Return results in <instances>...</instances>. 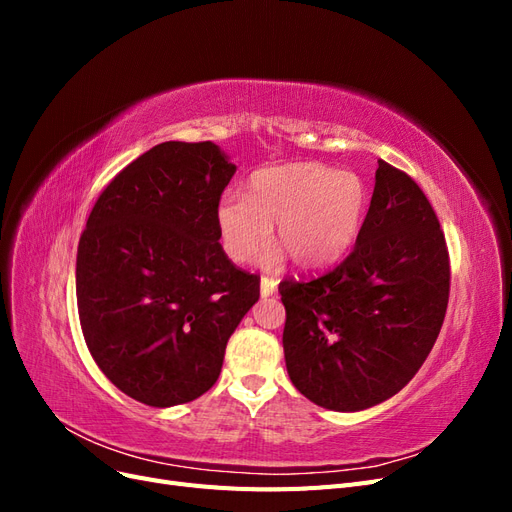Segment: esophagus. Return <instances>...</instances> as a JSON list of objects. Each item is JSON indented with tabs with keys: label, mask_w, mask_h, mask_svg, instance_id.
Segmentation results:
<instances>
[{
	"label": "esophagus",
	"mask_w": 512,
	"mask_h": 512,
	"mask_svg": "<svg viewBox=\"0 0 512 512\" xmlns=\"http://www.w3.org/2000/svg\"><path fill=\"white\" fill-rule=\"evenodd\" d=\"M275 290H277V280H273V277L262 275L260 277V297H271Z\"/></svg>",
	"instance_id": "obj_1"
}]
</instances>
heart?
<instances>
[{
	"instance_id": "b5f03b06",
	"label": "heart",
	"mask_w": 512,
	"mask_h": 512,
	"mask_svg": "<svg viewBox=\"0 0 512 512\" xmlns=\"http://www.w3.org/2000/svg\"><path fill=\"white\" fill-rule=\"evenodd\" d=\"M367 211L365 181L318 162H294L258 170L247 200L228 194L220 200V241L232 262L252 260L271 239L280 247L262 256V265H282L286 254L305 271L324 269L344 258Z\"/></svg>"
}]
</instances>
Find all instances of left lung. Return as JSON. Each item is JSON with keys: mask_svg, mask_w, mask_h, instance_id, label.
I'll return each mask as SVG.
<instances>
[{"mask_svg": "<svg viewBox=\"0 0 512 512\" xmlns=\"http://www.w3.org/2000/svg\"><path fill=\"white\" fill-rule=\"evenodd\" d=\"M451 265L416 181L378 160L354 250L312 280L280 284L292 384L316 406L359 412L414 378L442 329Z\"/></svg>", "mask_w": 512, "mask_h": 512, "instance_id": "1", "label": "left lung"}]
</instances>
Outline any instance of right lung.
I'll return each mask as SVG.
<instances>
[{
  "instance_id": "right-lung-1",
  "label": "right lung",
  "mask_w": 512,
  "mask_h": 512,
  "mask_svg": "<svg viewBox=\"0 0 512 512\" xmlns=\"http://www.w3.org/2000/svg\"><path fill=\"white\" fill-rule=\"evenodd\" d=\"M237 166L205 143H160L106 185L76 254L85 344L119 391L153 408L207 393L260 277L220 245L218 211Z\"/></svg>"
}]
</instances>
